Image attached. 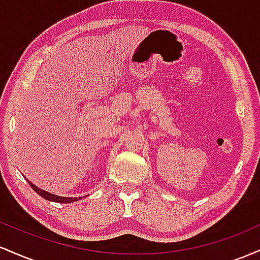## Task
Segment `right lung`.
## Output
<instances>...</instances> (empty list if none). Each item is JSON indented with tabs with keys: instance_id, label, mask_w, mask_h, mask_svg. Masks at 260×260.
I'll use <instances>...</instances> for the list:
<instances>
[{
	"instance_id": "1",
	"label": "right lung",
	"mask_w": 260,
	"mask_h": 260,
	"mask_svg": "<svg viewBox=\"0 0 260 260\" xmlns=\"http://www.w3.org/2000/svg\"><path fill=\"white\" fill-rule=\"evenodd\" d=\"M28 182H29V184H30V186H31L32 189H34L39 196H41L44 199H46V201L56 202V203H64V204H67V203L77 202V201H78V199H82V198H80V197H78V198H68V197H59V196L51 194V193L46 192V190L41 189V188H39V187L35 186V184H32L30 181H28ZM83 198H84V197H83Z\"/></svg>"
}]
</instances>
